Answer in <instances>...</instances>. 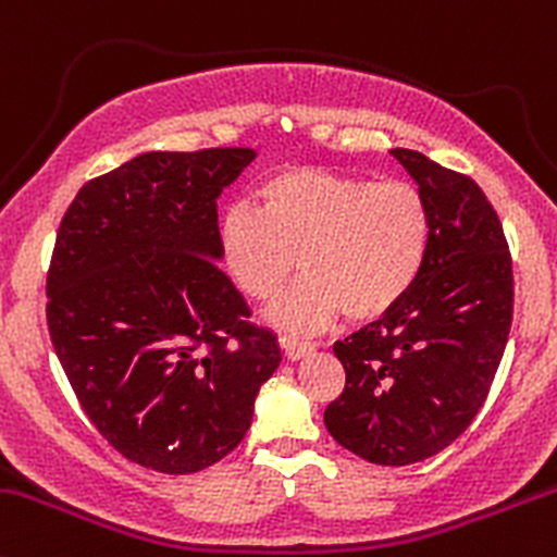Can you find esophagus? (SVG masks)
<instances>
[{
	"label": "esophagus",
	"mask_w": 557,
	"mask_h": 557,
	"mask_svg": "<svg viewBox=\"0 0 557 557\" xmlns=\"http://www.w3.org/2000/svg\"><path fill=\"white\" fill-rule=\"evenodd\" d=\"M278 346L284 348V357L289 359V362H300V359H306L308 354L313 351L311 343L295 341V337H278Z\"/></svg>",
	"instance_id": "1"
}]
</instances>
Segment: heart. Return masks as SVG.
<instances>
[{
  "instance_id": "heart-1",
  "label": "heart",
  "mask_w": 557,
  "mask_h": 557,
  "mask_svg": "<svg viewBox=\"0 0 557 557\" xmlns=\"http://www.w3.org/2000/svg\"><path fill=\"white\" fill-rule=\"evenodd\" d=\"M222 214L216 249L227 276L281 330H317L346 313L370 321L392 311L416 284L432 238V214L410 182H375L326 169H281Z\"/></svg>"
}]
</instances>
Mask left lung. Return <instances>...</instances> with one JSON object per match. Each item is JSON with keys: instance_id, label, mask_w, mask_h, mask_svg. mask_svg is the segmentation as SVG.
Segmentation results:
<instances>
[{"instance_id": "1", "label": "left lung", "mask_w": 557, "mask_h": 557, "mask_svg": "<svg viewBox=\"0 0 557 557\" xmlns=\"http://www.w3.org/2000/svg\"><path fill=\"white\" fill-rule=\"evenodd\" d=\"M432 214L426 260L410 292L335 343L346 388L326 432L383 467L445 450L483 407L512 324V257L502 222L469 176L416 150H392Z\"/></svg>"}]
</instances>
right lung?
I'll return each mask as SVG.
<instances>
[{
	"label": "right lung",
	"mask_w": 557,
	"mask_h": 557,
	"mask_svg": "<svg viewBox=\"0 0 557 557\" xmlns=\"http://www.w3.org/2000/svg\"><path fill=\"white\" fill-rule=\"evenodd\" d=\"M255 154L145 152L90 180L61 220L50 341L101 437L154 472L225 458L281 362L216 265V198Z\"/></svg>",
	"instance_id": "right-lung-1"
}]
</instances>
